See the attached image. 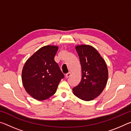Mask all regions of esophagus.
<instances>
[{"label": "esophagus", "instance_id": "1", "mask_svg": "<svg viewBox=\"0 0 131 131\" xmlns=\"http://www.w3.org/2000/svg\"><path fill=\"white\" fill-rule=\"evenodd\" d=\"M70 76H71V73L70 72H69V73H68L67 74H66V78H69V77Z\"/></svg>", "mask_w": 131, "mask_h": 131}]
</instances>
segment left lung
I'll return each instance as SVG.
<instances>
[{
	"instance_id": "left-lung-1",
	"label": "left lung",
	"mask_w": 131,
	"mask_h": 131,
	"mask_svg": "<svg viewBox=\"0 0 131 131\" xmlns=\"http://www.w3.org/2000/svg\"><path fill=\"white\" fill-rule=\"evenodd\" d=\"M81 68V80L73 88V94L85 101H92L103 92L108 80L106 63L96 49L90 45L75 46Z\"/></svg>"
}]
</instances>
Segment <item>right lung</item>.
I'll return each mask as SVG.
<instances>
[{"mask_svg": "<svg viewBox=\"0 0 131 131\" xmlns=\"http://www.w3.org/2000/svg\"><path fill=\"white\" fill-rule=\"evenodd\" d=\"M58 46H43L27 59L22 70V82L34 99L43 101L54 95L64 75L54 61Z\"/></svg>", "mask_w": 131, "mask_h": 131, "instance_id": "add662e5", "label": "right lung"}]
</instances>
